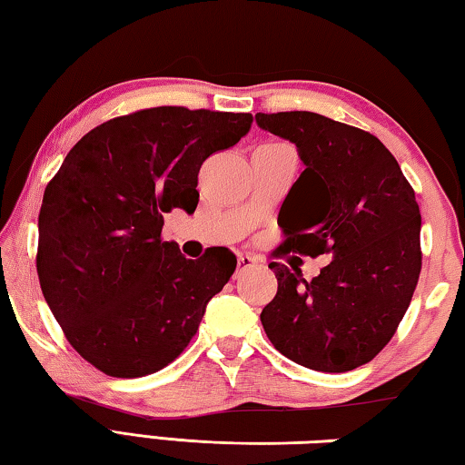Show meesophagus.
Segmentation results:
<instances>
[{
	"label": "esophagus",
	"instance_id": "1",
	"mask_svg": "<svg viewBox=\"0 0 465 465\" xmlns=\"http://www.w3.org/2000/svg\"><path fill=\"white\" fill-rule=\"evenodd\" d=\"M252 266H256V258L250 256V254H240L238 256V271H235V277H240L243 271L252 269Z\"/></svg>",
	"mask_w": 465,
	"mask_h": 465
}]
</instances>
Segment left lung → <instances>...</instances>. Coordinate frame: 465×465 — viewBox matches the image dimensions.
<instances>
[{
	"mask_svg": "<svg viewBox=\"0 0 465 465\" xmlns=\"http://www.w3.org/2000/svg\"><path fill=\"white\" fill-rule=\"evenodd\" d=\"M256 123L295 143L305 163L279 213L282 248L334 256L312 281L269 264L279 289L261 313L264 332L299 365L351 371L391 341L419 282L414 188L390 149L363 129L308 110L258 113Z\"/></svg>",
	"mask_w": 465,
	"mask_h": 465,
	"instance_id": "obj_1",
	"label": "left lung"
}]
</instances>
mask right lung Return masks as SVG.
<instances>
[{
  "label": "right lung",
  "mask_w": 465,
  "mask_h": 465,
  "mask_svg": "<svg viewBox=\"0 0 465 465\" xmlns=\"http://www.w3.org/2000/svg\"><path fill=\"white\" fill-rule=\"evenodd\" d=\"M250 127V113L135 110L84 135L46 184L38 281L69 344L98 371H160L230 281L238 264L230 250L188 261L162 227L172 209H196L203 162Z\"/></svg>",
  "instance_id": "obj_1"
}]
</instances>
